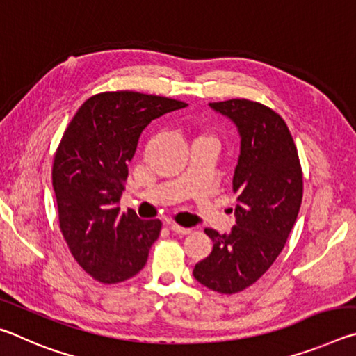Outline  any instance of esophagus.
<instances>
[{
    "label": "esophagus",
    "instance_id": "1",
    "mask_svg": "<svg viewBox=\"0 0 356 356\" xmlns=\"http://www.w3.org/2000/svg\"><path fill=\"white\" fill-rule=\"evenodd\" d=\"M171 231L174 234H179V236H186V234L191 232V229L190 227H182L179 225H171Z\"/></svg>",
    "mask_w": 356,
    "mask_h": 356
}]
</instances>
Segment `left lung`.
<instances>
[{
	"mask_svg": "<svg viewBox=\"0 0 356 356\" xmlns=\"http://www.w3.org/2000/svg\"><path fill=\"white\" fill-rule=\"evenodd\" d=\"M209 106L232 120L240 136L232 179L236 226L229 234L206 229L213 248L195 265L193 276L215 292L231 295L254 284L284 248L301 206L303 174L280 114L246 99Z\"/></svg>",
	"mask_w": 356,
	"mask_h": 356,
	"instance_id": "1",
	"label": "left lung"
}]
</instances>
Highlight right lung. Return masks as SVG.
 I'll list each match as a JSON object with an SVG mask.
<instances>
[{"instance_id": "1", "label": "right lung", "mask_w": 356, "mask_h": 356, "mask_svg": "<svg viewBox=\"0 0 356 356\" xmlns=\"http://www.w3.org/2000/svg\"><path fill=\"white\" fill-rule=\"evenodd\" d=\"M185 106L160 95L102 92L84 102L64 131L51 172L59 226L75 261L104 284L140 272L160 236V220L119 213V201L143 130Z\"/></svg>"}]
</instances>
